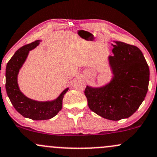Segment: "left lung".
Here are the masks:
<instances>
[{"label":"left lung","instance_id":"1","mask_svg":"<svg viewBox=\"0 0 157 157\" xmlns=\"http://www.w3.org/2000/svg\"><path fill=\"white\" fill-rule=\"evenodd\" d=\"M113 56H108L111 80L104 86H87L85 95L89 109L108 120L130 117L144 100L150 70L143 53L137 47L113 42Z\"/></svg>","mask_w":157,"mask_h":157}]
</instances>
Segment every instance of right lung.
<instances>
[{"label":"right lung","instance_id":"right-lung-1","mask_svg":"<svg viewBox=\"0 0 157 157\" xmlns=\"http://www.w3.org/2000/svg\"><path fill=\"white\" fill-rule=\"evenodd\" d=\"M40 42L41 40H36L19 48L8 62L6 68V90L12 104L24 117L36 121L51 119L57 115L63 108V99L68 90L67 88L56 99L47 101L31 99L20 90L18 83L19 71L25 63L29 52L36 48Z\"/></svg>","mask_w":157,"mask_h":157}]
</instances>
